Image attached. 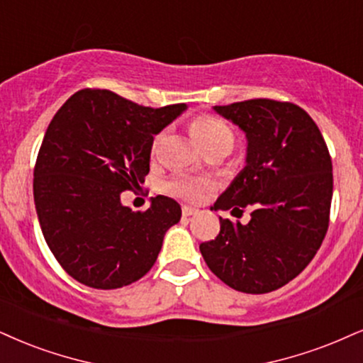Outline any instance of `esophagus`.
<instances>
[{
    "label": "esophagus",
    "instance_id": "obj_1",
    "mask_svg": "<svg viewBox=\"0 0 363 363\" xmlns=\"http://www.w3.org/2000/svg\"><path fill=\"white\" fill-rule=\"evenodd\" d=\"M196 212H199V210H196L195 207H190V205H183V208H182L183 217H191V216H195Z\"/></svg>",
    "mask_w": 363,
    "mask_h": 363
}]
</instances>
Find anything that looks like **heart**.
Wrapping results in <instances>:
<instances>
[{"label": "heart", "mask_w": 363, "mask_h": 363, "mask_svg": "<svg viewBox=\"0 0 363 363\" xmlns=\"http://www.w3.org/2000/svg\"><path fill=\"white\" fill-rule=\"evenodd\" d=\"M190 129L191 136L202 146L203 151L212 150V147H229L230 150L232 145H234V134H232L230 128L222 119L216 118V116H199V118L194 119ZM160 140L161 136L155 138L153 151H156V147H158ZM208 186L210 185L207 182L185 177H174L164 183V191L185 200H199Z\"/></svg>", "instance_id": "1"}]
</instances>
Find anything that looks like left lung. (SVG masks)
<instances>
[{"instance_id": "left-lung-1", "label": "left lung", "mask_w": 363, "mask_h": 363, "mask_svg": "<svg viewBox=\"0 0 363 363\" xmlns=\"http://www.w3.org/2000/svg\"><path fill=\"white\" fill-rule=\"evenodd\" d=\"M245 133V167L212 210L252 207L249 223L220 217L200 252L232 289L271 293L301 272L323 242L333 195L332 158L318 126L291 102L250 99L213 106Z\"/></svg>"}]
</instances>
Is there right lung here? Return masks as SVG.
Here are the masks:
<instances>
[{
    "label": "right lung",
    "instance_id": "1",
    "mask_svg": "<svg viewBox=\"0 0 363 363\" xmlns=\"http://www.w3.org/2000/svg\"><path fill=\"white\" fill-rule=\"evenodd\" d=\"M185 109L82 89L53 116L33 172L35 208L52 254L79 283L123 288L153 267L164 234L180 222V205L158 195L146 212H133L121 194L140 189L153 136Z\"/></svg>",
    "mask_w": 363,
    "mask_h": 363
}]
</instances>
